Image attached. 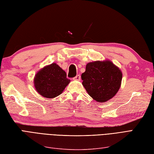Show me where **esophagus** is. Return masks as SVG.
Here are the masks:
<instances>
[{
  "label": "esophagus",
  "mask_w": 154,
  "mask_h": 154,
  "mask_svg": "<svg viewBox=\"0 0 154 154\" xmlns=\"http://www.w3.org/2000/svg\"><path fill=\"white\" fill-rule=\"evenodd\" d=\"M80 78H81L80 75V74H78V75H76V76H75L74 78H73V80H74L80 81Z\"/></svg>",
  "instance_id": "obj_1"
}]
</instances>
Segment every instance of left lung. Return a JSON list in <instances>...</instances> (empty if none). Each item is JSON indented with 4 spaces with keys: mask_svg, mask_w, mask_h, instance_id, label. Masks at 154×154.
<instances>
[{
    "mask_svg": "<svg viewBox=\"0 0 154 154\" xmlns=\"http://www.w3.org/2000/svg\"><path fill=\"white\" fill-rule=\"evenodd\" d=\"M81 77L82 85L88 94L95 100L104 103L118 91L122 72L110 61H97L88 63Z\"/></svg>",
    "mask_w": 154,
    "mask_h": 154,
    "instance_id": "left-lung-1",
    "label": "left lung"
}]
</instances>
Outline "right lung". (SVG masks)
<instances>
[{
    "mask_svg": "<svg viewBox=\"0 0 154 154\" xmlns=\"http://www.w3.org/2000/svg\"><path fill=\"white\" fill-rule=\"evenodd\" d=\"M70 82L66 72L56 63L44 67L36 73L34 79L36 91L50 99L61 94Z\"/></svg>",
    "mask_w": 154,
    "mask_h": 154,
    "instance_id": "1",
    "label": "right lung"
}]
</instances>
